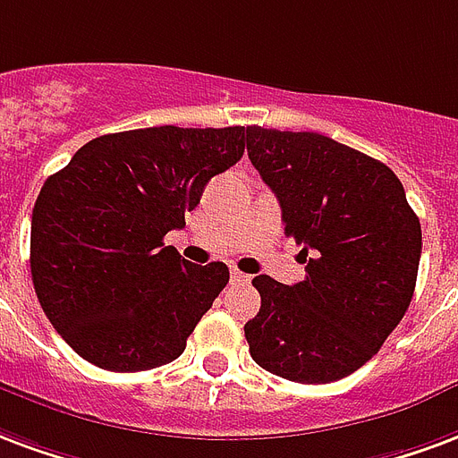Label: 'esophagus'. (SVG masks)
I'll return each mask as SVG.
<instances>
[{"mask_svg": "<svg viewBox=\"0 0 458 458\" xmlns=\"http://www.w3.org/2000/svg\"><path fill=\"white\" fill-rule=\"evenodd\" d=\"M250 279H252V276H247V274L238 272V269L230 272V281H235V284H250Z\"/></svg>", "mask_w": 458, "mask_h": 458, "instance_id": "1", "label": "esophagus"}]
</instances>
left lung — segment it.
I'll list each match as a JSON object with an SVG mask.
<instances>
[{
	"instance_id": "obj_1",
	"label": "left lung",
	"mask_w": 458,
	"mask_h": 458,
	"mask_svg": "<svg viewBox=\"0 0 458 458\" xmlns=\"http://www.w3.org/2000/svg\"><path fill=\"white\" fill-rule=\"evenodd\" d=\"M247 155L303 245L306 279L267 274L245 337L257 364L298 384H330L364 367L408 310L422 230L384 162L320 133L250 125Z\"/></svg>"
}]
</instances>
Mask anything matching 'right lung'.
Returning a JSON list of instances; mask_svg holds the SVG:
<instances>
[{"label":"right lung","mask_w":458,"mask_h":458,"mask_svg":"<svg viewBox=\"0 0 458 458\" xmlns=\"http://www.w3.org/2000/svg\"><path fill=\"white\" fill-rule=\"evenodd\" d=\"M242 152V125L138 128L94 138L46 179L30 216V276L80 357L131 374L184 352L230 272L186 262L162 240Z\"/></svg>","instance_id":"obj_1"}]
</instances>
